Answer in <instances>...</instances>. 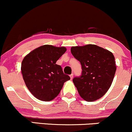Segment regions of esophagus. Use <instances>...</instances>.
<instances>
[{
	"label": "esophagus",
	"instance_id": "34e87169",
	"mask_svg": "<svg viewBox=\"0 0 132 132\" xmlns=\"http://www.w3.org/2000/svg\"><path fill=\"white\" fill-rule=\"evenodd\" d=\"M70 79L72 80V78H73V73H72L71 74V75H70Z\"/></svg>",
	"mask_w": 132,
	"mask_h": 132
}]
</instances>
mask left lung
<instances>
[{"mask_svg":"<svg viewBox=\"0 0 132 132\" xmlns=\"http://www.w3.org/2000/svg\"><path fill=\"white\" fill-rule=\"evenodd\" d=\"M71 53L82 65V75L73 79L80 96L87 102L100 98L110 88L116 72L113 54L93 44L72 47Z\"/></svg>","mask_w":132,"mask_h":132,"instance_id":"obj_1","label":"left lung"}]
</instances>
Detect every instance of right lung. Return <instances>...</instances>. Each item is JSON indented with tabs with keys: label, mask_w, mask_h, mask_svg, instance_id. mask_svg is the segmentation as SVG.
<instances>
[{
	"label": "right lung",
	"mask_w": 132,
	"mask_h": 132,
	"mask_svg": "<svg viewBox=\"0 0 132 132\" xmlns=\"http://www.w3.org/2000/svg\"><path fill=\"white\" fill-rule=\"evenodd\" d=\"M65 47L44 45L31 51L22 62L25 84L35 98L48 102L57 97L63 84L70 79L56 62L66 52Z\"/></svg>",
	"instance_id": "obj_1"
}]
</instances>
